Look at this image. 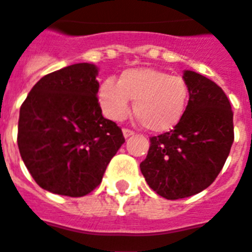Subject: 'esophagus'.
<instances>
[{"label": "esophagus", "instance_id": "1", "mask_svg": "<svg viewBox=\"0 0 252 252\" xmlns=\"http://www.w3.org/2000/svg\"><path fill=\"white\" fill-rule=\"evenodd\" d=\"M123 134H124V137L128 138V137H130V136H133L134 132L130 129H123Z\"/></svg>", "mask_w": 252, "mask_h": 252}]
</instances>
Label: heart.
Instances as JSON below:
<instances>
[{"label":"heart","instance_id":"1","mask_svg":"<svg viewBox=\"0 0 252 252\" xmlns=\"http://www.w3.org/2000/svg\"><path fill=\"white\" fill-rule=\"evenodd\" d=\"M133 111L144 126L154 133L174 129L187 110L189 89L178 76L152 68L126 69L119 82L106 78L99 85L98 100L111 120H123Z\"/></svg>","mask_w":252,"mask_h":252}]
</instances>
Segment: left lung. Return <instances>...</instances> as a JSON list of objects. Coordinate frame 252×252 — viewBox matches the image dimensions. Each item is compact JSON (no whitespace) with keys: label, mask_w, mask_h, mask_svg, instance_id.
<instances>
[{"label":"left lung","mask_w":252,"mask_h":252,"mask_svg":"<svg viewBox=\"0 0 252 252\" xmlns=\"http://www.w3.org/2000/svg\"><path fill=\"white\" fill-rule=\"evenodd\" d=\"M189 89L187 110L170 132L150 138L140 163L146 183L167 200L189 197L211 186L222 170L234 141L233 111L213 81L184 70Z\"/></svg>","instance_id":"8db88e82"}]
</instances>
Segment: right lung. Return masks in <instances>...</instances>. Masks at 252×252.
I'll list each match as a JSON object with an SVG mask.
<instances>
[{"label":"right lung","mask_w":252,"mask_h":252,"mask_svg":"<svg viewBox=\"0 0 252 252\" xmlns=\"http://www.w3.org/2000/svg\"><path fill=\"white\" fill-rule=\"evenodd\" d=\"M98 68L81 63L37 81L23 102L18 148L26 167L45 191L81 197L102 182L124 144L116 123L98 103Z\"/></svg>","instance_id":"add662e5"}]
</instances>
